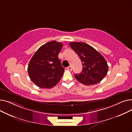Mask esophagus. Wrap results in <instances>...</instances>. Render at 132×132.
<instances>
[{"label": "esophagus", "mask_w": 132, "mask_h": 132, "mask_svg": "<svg viewBox=\"0 0 132 132\" xmlns=\"http://www.w3.org/2000/svg\"><path fill=\"white\" fill-rule=\"evenodd\" d=\"M67 70H69V71H71L72 70V66H70L67 67Z\"/></svg>", "instance_id": "esophagus-1"}]
</instances>
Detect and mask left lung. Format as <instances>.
Wrapping results in <instances>:
<instances>
[{
	"label": "left lung",
	"instance_id": "8db88e82",
	"mask_svg": "<svg viewBox=\"0 0 132 132\" xmlns=\"http://www.w3.org/2000/svg\"><path fill=\"white\" fill-rule=\"evenodd\" d=\"M70 45L82 62L81 73L74 75L76 79L85 85H94L100 82L108 72L109 67L105 58L87 43L74 42Z\"/></svg>",
	"mask_w": 132,
	"mask_h": 132
}]
</instances>
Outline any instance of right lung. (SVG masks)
<instances>
[{
    "mask_svg": "<svg viewBox=\"0 0 132 132\" xmlns=\"http://www.w3.org/2000/svg\"><path fill=\"white\" fill-rule=\"evenodd\" d=\"M62 43L52 40L41 46L33 55L28 67L30 80L41 88H51L59 82L65 68L58 54Z\"/></svg>",
    "mask_w": 132,
    "mask_h": 132,
    "instance_id": "obj_1",
    "label": "right lung"
}]
</instances>
